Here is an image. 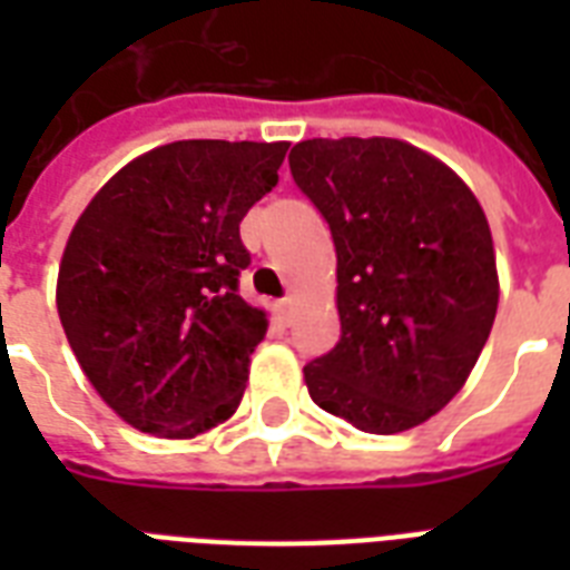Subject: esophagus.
<instances>
[{
	"label": "esophagus",
	"mask_w": 570,
	"mask_h": 570,
	"mask_svg": "<svg viewBox=\"0 0 570 570\" xmlns=\"http://www.w3.org/2000/svg\"><path fill=\"white\" fill-rule=\"evenodd\" d=\"M293 311H295L293 298H281V302H277V313H281V320L284 322L293 320Z\"/></svg>",
	"instance_id": "obj_1"
}]
</instances>
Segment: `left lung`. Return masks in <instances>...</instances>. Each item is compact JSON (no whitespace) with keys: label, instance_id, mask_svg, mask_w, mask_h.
<instances>
[{"label":"left lung","instance_id":"left-lung-1","mask_svg":"<svg viewBox=\"0 0 570 570\" xmlns=\"http://www.w3.org/2000/svg\"><path fill=\"white\" fill-rule=\"evenodd\" d=\"M337 248L340 343L304 366L322 411L361 432L425 423L464 387L500 302L485 209L399 138H311L289 154Z\"/></svg>","mask_w":570,"mask_h":570}]
</instances>
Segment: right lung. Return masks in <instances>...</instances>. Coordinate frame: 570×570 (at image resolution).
<instances>
[{
  "mask_svg": "<svg viewBox=\"0 0 570 570\" xmlns=\"http://www.w3.org/2000/svg\"><path fill=\"white\" fill-rule=\"evenodd\" d=\"M289 141H171L127 163L76 218L56 284L82 373L138 432L186 441L236 414L268 313L239 293V222Z\"/></svg>",
  "mask_w": 570,
  "mask_h": 570,
  "instance_id": "1",
  "label": "right lung"
}]
</instances>
